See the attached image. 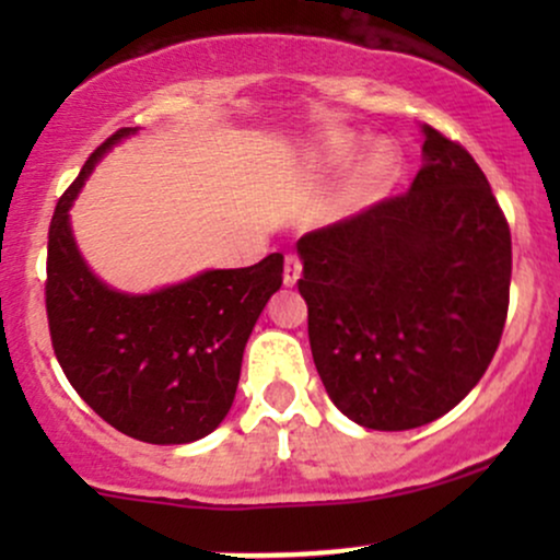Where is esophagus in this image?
Returning <instances> with one entry per match:
<instances>
[{
  "label": "esophagus",
  "instance_id": "esophagus-1",
  "mask_svg": "<svg viewBox=\"0 0 560 560\" xmlns=\"http://www.w3.org/2000/svg\"><path fill=\"white\" fill-rule=\"evenodd\" d=\"M300 276H302L300 258H298V255H287V260H284V284L294 287V284H298Z\"/></svg>",
  "mask_w": 560,
  "mask_h": 560
}]
</instances>
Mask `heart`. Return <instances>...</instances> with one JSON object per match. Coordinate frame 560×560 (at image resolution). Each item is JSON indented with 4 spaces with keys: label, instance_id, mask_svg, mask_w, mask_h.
Returning <instances> with one entry per match:
<instances>
[{
    "label": "heart",
    "instance_id": "1",
    "mask_svg": "<svg viewBox=\"0 0 560 560\" xmlns=\"http://www.w3.org/2000/svg\"><path fill=\"white\" fill-rule=\"evenodd\" d=\"M363 144L365 139L355 137V133H334V137L324 139L316 147L313 163L326 173L342 171L361 155ZM397 173H400V155L389 144L371 147L355 164V168L347 173L337 197L339 213H361V210L371 208V205L387 195L389 186L395 184Z\"/></svg>",
    "mask_w": 560,
    "mask_h": 560
}]
</instances>
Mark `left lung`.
<instances>
[{"mask_svg":"<svg viewBox=\"0 0 560 560\" xmlns=\"http://www.w3.org/2000/svg\"><path fill=\"white\" fill-rule=\"evenodd\" d=\"M410 189L298 242L320 382L339 410L405 432L485 376L508 316L511 229L460 144L423 124Z\"/></svg>","mask_w":560,"mask_h":560,"instance_id":"obj_1","label":"left lung"}]
</instances>
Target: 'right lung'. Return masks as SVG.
Instances as JSON below:
<instances>
[{"label":"right lung","mask_w":560,"mask_h":560,"mask_svg":"<svg viewBox=\"0 0 560 560\" xmlns=\"http://www.w3.org/2000/svg\"><path fill=\"white\" fill-rule=\"evenodd\" d=\"M131 133L137 128H120L96 147L57 202L47 249L49 334L68 382L96 416L150 445H186L226 419L244 345L279 292L284 255L147 294L107 287L81 258L70 208L94 165Z\"/></svg>","instance_id":"right-lung-1"}]
</instances>
